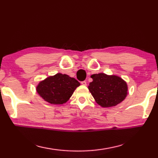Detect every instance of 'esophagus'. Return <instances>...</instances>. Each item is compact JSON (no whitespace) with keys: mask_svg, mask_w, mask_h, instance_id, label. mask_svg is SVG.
Wrapping results in <instances>:
<instances>
[{"mask_svg":"<svg viewBox=\"0 0 158 158\" xmlns=\"http://www.w3.org/2000/svg\"><path fill=\"white\" fill-rule=\"evenodd\" d=\"M81 85H84V86H86V85H87V82H86V81H82V82H81Z\"/></svg>","mask_w":158,"mask_h":158,"instance_id":"34e87169","label":"esophagus"}]
</instances>
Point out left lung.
<instances>
[{
  "instance_id": "obj_1",
  "label": "left lung",
  "mask_w": 158,
  "mask_h": 158,
  "mask_svg": "<svg viewBox=\"0 0 158 158\" xmlns=\"http://www.w3.org/2000/svg\"><path fill=\"white\" fill-rule=\"evenodd\" d=\"M88 89L98 105L103 107L115 106L123 101L127 96L126 82L117 76L105 73L94 74Z\"/></svg>"
}]
</instances>
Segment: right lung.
I'll use <instances>...</instances> for the list:
<instances>
[{
  "label": "right lung",
  "instance_id": "obj_1",
  "mask_svg": "<svg viewBox=\"0 0 158 158\" xmlns=\"http://www.w3.org/2000/svg\"><path fill=\"white\" fill-rule=\"evenodd\" d=\"M80 82L66 74L57 73L40 82L37 91L41 98L51 104H63L73 94Z\"/></svg>",
  "mask_w": 158,
  "mask_h": 158
}]
</instances>
